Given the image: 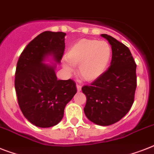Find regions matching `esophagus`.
<instances>
[{"label": "esophagus", "instance_id": "obj_1", "mask_svg": "<svg viewBox=\"0 0 154 154\" xmlns=\"http://www.w3.org/2000/svg\"><path fill=\"white\" fill-rule=\"evenodd\" d=\"M77 91H81V86L79 85H77Z\"/></svg>", "mask_w": 154, "mask_h": 154}]
</instances>
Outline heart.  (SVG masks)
Masks as SVG:
<instances>
[{"mask_svg": "<svg viewBox=\"0 0 154 154\" xmlns=\"http://www.w3.org/2000/svg\"><path fill=\"white\" fill-rule=\"evenodd\" d=\"M112 49L106 41L94 39H81L69 48L66 60L73 66H78L77 73L81 79L91 82L106 71L110 62ZM65 69L71 71L70 66L65 63Z\"/></svg>", "mask_w": 154, "mask_h": 154, "instance_id": "1", "label": "heart"}]
</instances>
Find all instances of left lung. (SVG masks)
I'll list each match as a JSON object with an SVG mask.
<instances>
[{
	"label": "left lung",
	"instance_id": "8db88e82",
	"mask_svg": "<svg viewBox=\"0 0 154 154\" xmlns=\"http://www.w3.org/2000/svg\"><path fill=\"white\" fill-rule=\"evenodd\" d=\"M101 36L112 48L110 66L90 85L82 87L87 101L84 111L93 123L108 126L128 113L137 86L136 64L127 46L107 34Z\"/></svg>",
	"mask_w": 154,
	"mask_h": 154
}]
</instances>
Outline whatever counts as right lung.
Masks as SVG:
<instances>
[{
	"mask_svg": "<svg viewBox=\"0 0 154 154\" xmlns=\"http://www.w3.org/2000/svg\"><path fill=\"white\" fill-rule=\"evenodd\" d=\"M66 33L45 31L31 41L18 60L15 88L19 108L35 126L59 124L66 106L77 93L73 80H58L55 66L43 63L48 55L59 63L65 49Z\"/></svg>",
	"mask_w": 154,
	"mask_h": 154,
	"instance_id": "right-lung-1",
	"label": "right lung"
}]
</instances>
